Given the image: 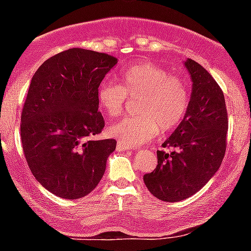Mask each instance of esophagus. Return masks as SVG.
Listing matches in <instances>:
<instances>
[{"label": "esophagus", "instance_id": "34e87169", "mask_svg": "<svg viewBox=\"0 0 251 251\" xmlns=\"http://www.w3.org/2000/svg\"><path fill=\"white\" fill-rule=\"evenodd\" d=\"M116 151H131V149L128 148V147L124 146V144L118 143V144H116Z\"/></svg>", "mask_w": 251, "mask_h": 251}]
</instances>
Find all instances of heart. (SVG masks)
<instances>
[{"mask_svg": "<svg viewBox=\"0 0 251 251\" xmlns=\"http://www.w3.org/2000/svg\"><path fill=\"white\" fill-rule=\"evenodd\" d=\"M119 85L102 82L97 91L100 108L110 118L124 109L127 97L140 100L138 116L124 118L108 127V133L126 147H137L155 137L159 131L170 132L179 125L189 107L186 82L164 68L141 62L119 74Z\"/></svg>", "mask_w": 251, "mask_h": 251, "instance_id": "obj_1", "label": "heart"}]
</instances>
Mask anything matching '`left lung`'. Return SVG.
<instances>
[{
  "label": "left lung",
  "mask_w": 251,
  "mask_h": 251,
  "mask_svg": "<svg viewBox=\"0 0 251 251\" xmlns=\"http://www.w3.org/2000/svg\"><path fill=\"white\" fill-rule=\"evenodd\" d=\"M192 78L189 107L182 123L158 151L155 170L143 176L148 191L163 201L196 194L221 166L228 130L225 96L214 77L194 60L183 62Z\"/></svg>",
  "instance_id": "obj_1"
}]
</instances>
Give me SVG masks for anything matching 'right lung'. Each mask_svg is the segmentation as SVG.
Masks as SVG:
<instances>
[{
	"label": "right lung",
	"instance_id": "right-lung-1",
	"mask_svg": "<svg viewBox=\"0 0 251 251\" xmlns=\"http://www.w3.org/2000/svg\"><path fill=\"white\" fill-rule=\"evenodd\" d=\"M115 57L83 48L53 55L36 70L22 111L20 137L35 178L54 196L78 199L102 179L115 140L91 141L104 127L97 91Z\"/></svg>",
	"mask_w": 251,
	"mask_h": 251
}]
</instances>
